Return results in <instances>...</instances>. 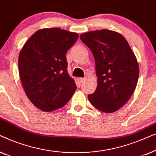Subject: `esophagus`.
Masks as SVG:
<instances>
[{
	"label": "esophagus",
	"instance_id": "34e87169",
	"mask_svg": "<svg viewBox=\"0 0 156 156\" xmlns=\"http://www.w3.org/2000/svg\"><path fill=\"white\" fill-rule=\"evenodd\" d=\"M87 80V78H80V79H79V80H80L81 82H85V81H86Z\"/></svg>",
	"mask_w": 156,
	"mask_h": 156
}]
</instances>
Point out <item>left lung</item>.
I'll return each mask as SVG.
<instances>
[{"label":"left lung","instance_id":"8db88e82","mask_svg":"<svg viewBox=\"0 0 156 156\" xmlns=\"http://www.w3.org/2000/svg\"><path fill=\"white\" fill-rule=\"evenodd\" d=\"M80 39L95 59L97 87L88 95L90 103L105 113L122 107L138 83L139 66L127 40L117 32L102 29L82 33Z\"/></svg>","mask_w":156,"mask_h":156}]
</instances>
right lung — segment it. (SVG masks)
<instances>
[{
  "instance_id": "right-lung-1",
  "label": "right lung",
  "mask_w": 156,
  "mask_h": 156,
  "mask_svg": "<svg viewBox=\"0 0 156 156\" xmlns=\"http://www.w3.org/2000/svg\"><path fill=\"white\" fill-rule=\"evenodd\" d=\"M76 33L57 27L35 32L21 49L19 75L32 103L49 112L69 101L76 87L67 72L65 54L78 39Z\"/></svg>"
}]
</instances>
